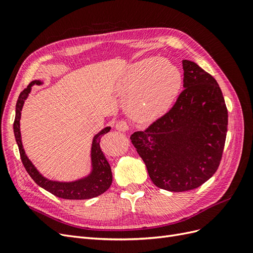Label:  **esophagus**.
<instances>
[{"label": "esophagus", "instance_id": "1", "mask_svg": "<svg viewBox=\"0 0 253 253\" xmlns=\"http://www.w3.org/2000/svg\"><path fill=\"white\" fill-rule=\"evenodd\" d=\"M116 128L120 132H126L129 128V126L126 120H120L116 124Z\"/></svg>", "mask_w": 253, "mask_h": 253}]
</instances>
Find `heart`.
<instances>
[{
    "instance_id": "heart-1",
    "label": "heart",
    "mask_w": 253,
    "mask_h": 253,
    "mask_svg": "<svg viewBox=\"0 0 253 253\" xmlns=\"http://www.w3.org/2000/svg\"><path fill=\"white\" fill-rule=\"evenodd\" d=\"M181 74L170 61L148 59L136 63L121 86L138 121H152L171 108L181 86Z\"/></svg>"
}]
</instances>
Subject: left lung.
<instances>
[{
    "mask_svg": "<svg viewBox=\"0 0 253 253\" xmlns=\"http://www.w3.org/2000/svg\"><path fill=\"white\" fill-rule=\"evenodd\" d=\"M183 89L172 109L131 136L151 180L183 192L202 186L219 166L228 111L216 80L193 61L182 60Z\"/></svg>",
    "mask_w": 253,
    "mask_h": 253,
    "instance_id": "8db88e82",
    "label": "left lung"
}]
</instances>
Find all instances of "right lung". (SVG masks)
<instances>
[{
    "label": "right lung",
    "instance_id": "right-lung-1",
    "mask_svg": "<svg viewBox=\"0 0 253 253\" xmlns=\"http://www.w3.org/2000/svg\"><path fill=\"white\" fill-rule=\"evenodd\" d=\"M41 83L42 82L39 80L30 82L28 84V86L24 90L21 91L16 105V118H14L13 122V132L19 147L23 166H24L27 173L30 175V177L34 179V181L38 186H40L41 188L48 191V192H50L55 196L64 198V200H88V198H93L101 195L111 187L113 180L110 164L108 163L103 152L100 149V141L102 136L110 132V126L104 127L102 131H100L94 136L90 151L91 171L87 176L81 179L70 182L47 179L36 169V167L26 156L25 151L23 149L20 132L21 111L23 108V104H24L26 98L30 93V90H32V86L35 85V84Z\"/></svg>",
    "mask_w": 253,
    "mask_h": 253
}]
</instances>
